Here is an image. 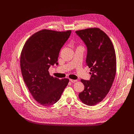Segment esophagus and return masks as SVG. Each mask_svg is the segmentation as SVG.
Returning a JSON list of instances; mask_svg holds the SVG:
<instances>
[{
	"instance_id": "34e87169",
	"label": "esophagus",
	"mask_w": 134,
	"mask_h": 134,
	"mask_svg": "<svg viewBox=\"0 0 134 134\" xmlns=\"http://www.w3.org/2000/svg\"><path fill=\"white\" fill-rule=\"evenodd\" d=\"M69 81H71V82H76L77 81L76 80H73V79H69Z\"/></svg>"
}]
</instances>
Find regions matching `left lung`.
I'll return each mask as SVG.
<instances>
[{
	"mask_svg": "<svg viewBox=\"0 0 134 134\" xmlns=\"http://www.w3.org/2000/svg\"><path fill=\"white\" fill-rule=\"evenodd\" d=\"M86 44V64L90 68V80L81 79L85 88L79 93L80 100L89 106L101 102L112 86L116 72V57L114 45L99 28L75 31Z\"/></svg>",
	"mask_w": 134,
	"mask_h": 134,
	"instance_id": "8db88e82",
	"label": "left lung"
}]
</instances>
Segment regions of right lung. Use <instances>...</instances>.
Here are the masks:
<instances>
[{
    "label": "right lung",
    "instance_id": "add662e5",
    "mask_svg": "<svg viewBox=\"0 0 134 134\" xmlns=\"http://www.w3.org/2000/svg\"><path fill=\"white\" fill-rule=\"evenodd\" d=\"M71 31L43 29L33 34L25 42L20 55L23 80L34 99L44 107L57 102L69 79L51 76L48 69L57 62L61 48Z\"/></svg>",
    "mask_w": 134,
    "mask_h": 134
}]
</instances>
